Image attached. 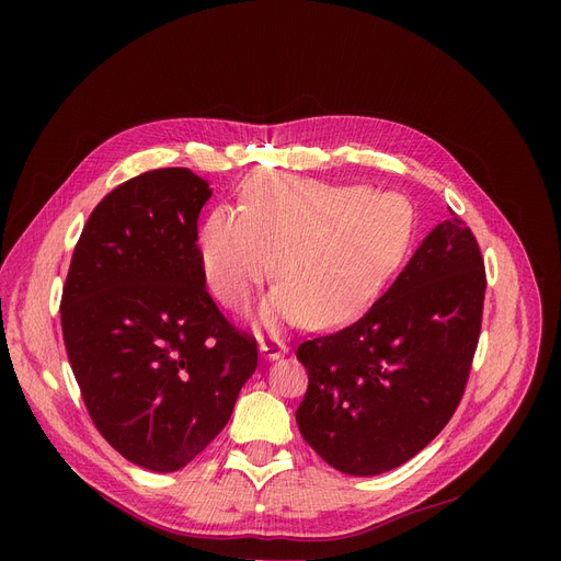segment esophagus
I'll return each mask as SVG.
<instances>
[{
	"mask_svg": "<svg viewBox=\"0 0 561 561\" xmlns=\"http://www.w3.org/2000/svg\"><path fill=\"white\" fill-rule=\"evenodd\" d=\"M259 350L265 359H277L284 355V352H288V345L277 336H265V339H261Z\"/></svg>",
	"mask_w": 561,
	"mask_h": 561,
	"instance_id": "esophagus-1",
	"label": "esophagus"
}]
</instances>
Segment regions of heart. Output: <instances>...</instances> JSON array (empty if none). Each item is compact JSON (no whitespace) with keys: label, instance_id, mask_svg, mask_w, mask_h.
Returning <instances> with one entry per match:
<instances>
[{"label":"heart","instance_id":"heart-1","mask_svg":"<svg viewBox=\"0 0 561 561\" xmlns=\"http://www.w3.org/2000/svg\"><path fill=\"white\" fill-rule=\"evenodd\" d=\"M411 218L398 197L296 174H259L241 211L216 209L199 231V265L216 300L245 309L271 279L268 325L330 330L359 318L398 275Z\"/></svg>","mask_w":561,"mask_h":561}]
</instances>
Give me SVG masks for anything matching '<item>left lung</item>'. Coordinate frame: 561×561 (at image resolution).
<instances>
[{
    "label": "left lung",
    "mask_w": 561,
    "mask_h": 561,
    "mask_svg": "<svg viewBox=\"0 0 561 561\" xmlns=\"http://www.w3.org/2000/svg\"><path fill=\"white\" fill-rule=\"evenodd\" d=\"M484 290L476 233L450 211L359 320L302 341L309 387L296 421L316 455L347 476L419 455L463 398Z\"/></svg>",
    "instance_id": "obj_1"
}]
</instances>
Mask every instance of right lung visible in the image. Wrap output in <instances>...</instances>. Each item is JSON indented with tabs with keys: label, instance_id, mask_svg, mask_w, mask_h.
Returning <instances> with one entry per match:
<instances>
[{
	"label": "right lung",
	"instance_id": "right-lung-1",
	"mask_svg": "<svg viewBox=\"0 0 561 561\" xmlns=\"http://www.w3.org/2000/svg\"><path fill=\"white\" fill-rule=\"evenodd\" d=\"M209 197L188 168L115 186L83 225L61 296L88 416L125 459L157 473L211 444L259 359L256 339L206 290L197 218Z\"/></svg>",
	"mask_w": 561,
	"mask_h": 561
}]
</instances>
